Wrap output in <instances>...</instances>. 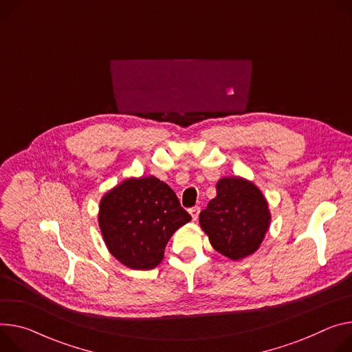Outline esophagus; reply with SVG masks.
<instances>
[{"mask_svg": "<svg viewBox=\"0 0 352 352\" xmlns=\"http://www.w3.org/2000/svg\"><path fill=\"white\" fill-rule=\"evenodd\" d=\"M199 212H201V208H199V206H194V208L189 209V213H190V216H192V220H197V219H198Z\"/></svg>", "mask_w": 352, "mask_h": 352, "instance_id": "esophagus-1", "label": "esophagus"}]
</instances>
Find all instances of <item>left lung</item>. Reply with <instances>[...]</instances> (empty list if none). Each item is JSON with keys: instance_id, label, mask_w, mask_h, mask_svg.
Here are the masks:
<instances>
[{"instance_id": "obj_1", "label": "left lung", "mask_w": 352, "mask_h": 352, "mask_svg": "<svg viewBox=\"0 0 352 352\" xmlns=\"http://www.w3.org/2000/svg\"><path fill=\"white\" fill-rule=\"evenodd\" d=\"M270 210L261 190L243 178H221L216 198L199 214L212 247L232 260L257 250L270 226Z\"/></svg>"}]
</instances>
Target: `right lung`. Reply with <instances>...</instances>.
I'll return each mask as SVG.
<instances>
[{
  "instance_id": "right-lung-1",
  "label": "right lung",
  "mask_w": 352,
  "mask_h": 352,
  "mask_svg": "<svg viewBox=\"0 0 352 352\" xmlns=\"http://www.w3.org/2000/svg\"><path fill=\"white\" fill-rule=\"evenodd\" d=\"M100 228L113 257L132 270H153L177 229L190 220L174 190L155 177L126 179L102 198Z\"/></svg>"
}]
</instances>
